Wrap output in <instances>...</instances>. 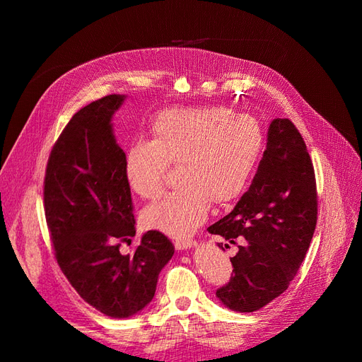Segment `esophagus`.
<instances>
[{
  "mask_svg": "<svg viewBox=\"0 0 362 362\" xmlns=\"http://www.w3.org/2000/svg\"><path fill=\"white\" fill-rule=\"evenodd\" d=\"M196 245V240H177L175 241V249L177 250H185V249H191V247H194Z\"/></svg>",
  "mask_w": 362,
  "mask_h": 362,
  "instance_id": "obj_1",
  "label": "esophagus"
}]
</instances>
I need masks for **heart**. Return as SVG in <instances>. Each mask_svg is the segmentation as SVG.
Instances as JSON below:
<instances>
[{
  "mask_svg": "<svg viewBox=\"0 0 362 362\" xmlns=\"http://www.w3.org/2000/svg\"><path fill=\"white\" fill-rule=\"evenodd\" d=\"M149 138L130 141L122 160L129 189L143 199L157 197L168 169L179 163L182 185L143 211L148 228L187 236L202 224L211 201H236L253 177L264 135L249 115L222 105L168 109L151 121Z\"/></svg>",
  "mask_w": 362,
  "mask_h": 362,
  "instance_id": "heart-1",
  "label": "heart"
}]
</instances>
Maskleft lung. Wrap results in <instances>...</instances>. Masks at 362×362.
I'll use <instances>...</instances> for the list:
<instances>
[{
  "label": "left lung",
  "instance_id": "8db88e82",
  "mask_svg": "<svg viewBox=\"0 0 362 362\" xmlns=\"http://www.w3.org/2000/svg\"><path fill=\"white\" fill-rule=\"evenodd\" d=\"M316 222V175L308 149L294 122L276 118L250 188L232 213L209 227L228 243L242 241L230 258L232 276L216 291L221 302L253 313L283 294L305 259Z\"/></svg>",
  "mask_w": 362,
  "mask_h": 362
}]
</instances>
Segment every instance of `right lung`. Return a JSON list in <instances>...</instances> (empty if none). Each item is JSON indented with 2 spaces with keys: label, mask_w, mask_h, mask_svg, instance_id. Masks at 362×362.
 I'll return each mask as SVG.
<instances>
[{
  "label": "right lung",
  "mask_w": 362,
  "mask_h": 362,
  "mask_svg": "<svg viewBox=\"0 0 362 362\" xmlns=\"http://www.w3.org/2000/svg\"><path fill=\"white\" fill-rule=\"evenodd\" d=\"M124 96L109 95L73 115L54 143L43 182L45 216L54 255L88 305L110 317H130L156 294L158 274L174 245L149 230L134 253L121 243L135 236L134 204L122 174L124 151L112 117Z\"/></svg>",
  "instance_id": "add662e5"
}]
</instances>
